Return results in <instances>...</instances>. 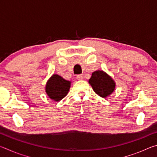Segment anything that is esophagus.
Here are the masks:
<instances>
[{"mask_svg":"<svg viewBox=\"0 0 157 157\" xmlns=\"http://www.w3.org/2000/svg\"><path fill=\"white\" fill-rule=\"evenodd\" d=\"M76 78L78 80H82V79H83V75H78L76 77Z\"/></svg>","mask_w":157,"mask_h":157,"instance_id":"1","label":"esophagus"}]
</instances>
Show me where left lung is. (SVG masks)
<instances>
[{"mask_svg": "<svg viewBox=\"0 0 157 157\" xmlns=\"http://www.w3.org/2000/svg\"><path fill=\"white\" fill-rule=\"evenodd\" d=\"M89 83L98 95L106 98L116 89V82L111 77L103 71H95L92 73Z\"/></svg>", "mask_w": 157, "mask_h": 157, "instance_id": "1", "label": "left lung"}]
</instances>
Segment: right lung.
<instances>
[{"label":"right lung","instance_id":"obj_1","mask_svg":"<svg viewBox=\"0 0 157 157\" xmlns=\"http://www.w3.org/2000/svg\"><path fill=\"white\" fill-rule=\"evenodd\" d=\"M71 84V81L66 80L57 74H53L46 82L45 91L52 100L59 102L68 94Z\"/></svg>","mask_w":157,"mask_h":157}]
</instances>
